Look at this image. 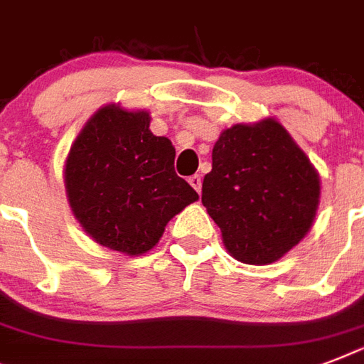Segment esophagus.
Instances as JSON below:
<instances>
[{
    "mask_svg": "<svg viewBox=\"0 0 364 364\" xmlns=\"http://www.w3.org/2000/svg\"><path fill=\"white\" fill-rule=\"evenodd\" d=\"M188 183H191L194 191H196V193L200 194V191H202V177H200L198 173H194V176L188 177Z\"/></svg>",
    "mask_w": 364,
    "mask_h": 364,
    "instance_id": "obj_1",
    "label": "esophagus"
}]
</instances>
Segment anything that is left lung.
I'll return each mask as SVG.
<instances>
[{"mask_svg": "<svg viewBox=\"0 0 364 364\" xmlns=\"http://www.w3.org/2000/svg\"><path fill=\"white\" fill-rule=\"evenodd\" d=\"M202 204L234 259L268 264L310 230L319 177L279 122L236 124L217 139Z\"/></svg>", "mask_w": 364, "mask_h": 364, "instance_id": "8db88e82", "label": "left lung"}]
</instances>
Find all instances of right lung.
Here are the masks:
<instances>
[{"mask_svg": "<svg viewBox=\"0 0 364 364\" xmlns=\"http://www.w3.org/2000/svg\"><path fill=\"white\" fill-rule=\"evenodd\" d=\"M149 113L105 105L87 122L65 162L70 205L105 247L141 255L171 217L198 200L173 170L176 149L153 136Z\"/></svg>", "mask_w": 364, "mask_h": 364, "instance_id": "1", "label": "right lung"}]
</instances>
